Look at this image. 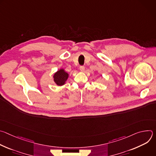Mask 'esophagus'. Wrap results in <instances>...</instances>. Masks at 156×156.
Wrapping results in <instances>:
<instances>
[{
    "label": "esophagus",
    "mask_w": 156,
    "mask_h": 156,
    "mask_svg": "<svg viewBox=\"0 0 156 156\" xmlns=\"http://www.w3.org/2000/svg\"><path fill=\"white\" fill-rule=\"evenodd\" d=\"M80 70L81 72H83L84 71V70H85L84 66H80Z\"/></svg>",
    "instance_id": "34e87169"
}]
</instances>
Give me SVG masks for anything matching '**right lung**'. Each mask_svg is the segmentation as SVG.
Instances as JSON below:
<instances>
[{
    "mask_svg": "<svg viewBox=\"0 0 156 156\" xmlns=\"http://www.w3.org/2000/svg\"><path fill=\"white\" fill-rule=\"evenodd\" d=\"M69 77V74L65 72L63 69H60L57 70L53 75L54 83L58 86L64 85Z\"/></svg>",
    "mask_w": 156,
    "mask_h": 156,
    "instance_id": "add662e5",
    "label": "right lung"
}]
</instances>
